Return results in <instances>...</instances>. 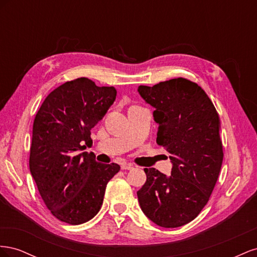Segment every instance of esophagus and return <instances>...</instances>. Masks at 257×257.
Instances as JSON below:
<instances>
[{"instance_id":"esophagus-1","label":"esophagus","mask_w":257,"mask_h":257,"mask_svg":"<svg viewBox=\"0 0 257 257\" xmlns=\"http://www.w3.org/2000/svg\"><path fill=\"white\" fill-rule=\"evenodd\" d=\"M121 168L123 169V170H132L134 168V166L132 165V164H123L122 166H121Z\"/></svg>"}]
</instances>
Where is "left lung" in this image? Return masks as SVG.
Instances as JSON below:
<instances>
[{"label": "left lung", "mask_w": 257, "mask_h": 257, "mask_svg": "<svg viewBox=\"0 0 257 257\" xmlns=\"http://www.w3.org/2000/svg\"><path fill=\"white\" fill-rule=\"evenodd\" d=\"M154 108L157 143L166 148L170 176L145 168L146 183L137 192L148 219L175 228L193 221L208 203L223 162L220 119L206 92L184 78L137 89Z\"/></svg>", "instance_id": "1"}]
</instances>
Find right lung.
I'll return each mask as SVG.
<instances>
[{
    "label": "right lung",
    "instance_id": "obj_1",
    "mask_svg": "<svg viewBox=\"0 0 257 257\" xmlns=\"http://www.w3.org/2000/svg\"><path fill=\"white\" fill-rule=\"evenodd\" d=\"M116 90L97 87L88 78L65 82L45 98L33 123L30 172L44 203L58 220L72 225L90 221L99 211L108 181L119 172L102 164L91 131L113 104Z\"/></svg>",
    "mask_w": 257,
    "mask_h": 257
}]
</instances>
